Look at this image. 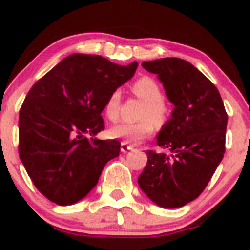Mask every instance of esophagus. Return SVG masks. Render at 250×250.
<instances>
[{
  "instance_id": "34e87169",
  "label": "esophagus",
  "mask_w": 250,
  "mask_h": 250,
  "mask_svg": "<svg viewBox=\"0 0 250 250\" xmlns=\"http://www.w3.org/2000/svg\"><path fill=\"white\" fill-rule=\"evenodd\" d=\"M134 147L131 145H128L127 142H122L121 143V151L122 153H127L129 150H133Z\"/></svg>"
}]
</instances>
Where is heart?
Returning <instances> with one entry per match:
<instances>
[{"mask_svg": "<svg viewBox=\"0 0 250 250\" xmlns=\"http://www.w3.org/2000/svg\"><path fill=\"white\" fill-rule=\"evenodd\" d=\"M131 90L136 96L146 101L141 114L142 121L121 122L110 128L109 135L113 139H121L123 142L137 143L153 134L155 125H163L168 121L169 109L163 102V93L159 83L151 77H141L134 83ZM121 90L115 89L109 94L103 105V113L109 121H116L121 110Z\"/></svg>", "mask_w": 250, "mask_h": 250, "instance_id": "obj_1", "label": "heart"}]
</instances>
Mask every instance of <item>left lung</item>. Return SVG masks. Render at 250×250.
Masks as SVG:
<instances>
[{"instance_id":"8db88e82","label":"left lung","mask_w":250,"mask_h":250,"mask_svg":"<svg viewBox=\"0 0 250 250\" xmlns=\"http://www.w3.org/2000/svg\"><path fill=\"white\" fill-rule=\"evenodd\" d=\"M142 67L156 74L174 109L156 137L167 153L148 151L139 186L155 205L180 208L200 196L222 161L228 115L217 88L186 60L165 57Z\"/></svg>"}]
</instances>
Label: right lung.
Wrapping results in <instances>:
<instances>
[{"instance_id": "1", "label": "right lung", "mask_w": 250, "mask_h": 250, "mask_svg": "<svg viewBox=\"0 0 250 250\" xmlns=\"http://www.w3.org/2000/svg\"><path fill=\"white\" fill-rule=\"evenodd\" d=\"M137 65L73 54L31 87L20 110L19 154L51 202L70 206L84 199L105 163L119 156L121 143L95 135L104 129L101 113L108 95L134 76Z\"/></svg>"}]
</instances>
